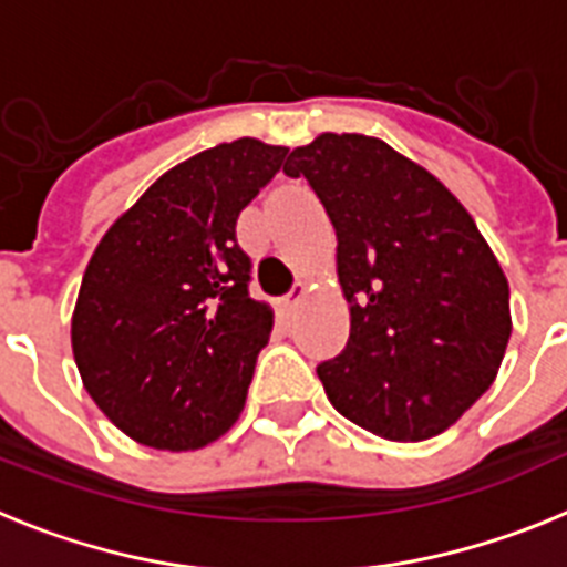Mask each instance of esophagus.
I'll list each match as a JSON object with an SVG mask.
<instances>
[{
	"instance_id": "1",
	"label": "esophagus",
	"mask_w": 567,
	"mask_h": 567,
	"mask_svg": "<svg viewBox=\"0 0 567 567\" xmlns=\"http://www.w3.org/2000/svg\"><path fill=\"white\" fill-rule=\"evenodd\" d=\"M303 298H307V284H295L292 292H289L287 298H284V309H287V312H292V309L298 307V303Z\"/></svg>"
}]
</instances>
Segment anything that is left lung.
Here are the masks:
<instances>
[{
	"label": "left lung",
	"mask_w": 567,
	"mask_h": 567,
	"mask_svg": "<svg viewBox=\"0 0 567 567\" xmlns=\"http://www.w3.org/2000/svg\"><path fill=\"white\" fill-rule=\"evenodd\" d=\"M338 235L349 340L318 365L329 403L394 443L437 437L485 394L511 338L508 278L468 209L380 138L320 133L289 153Z\"/></svg>",
	"instance_id": "8db88e82"
}]
</instances>
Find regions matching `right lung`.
Returning a JSON list of instances; mask_svg holds the SVG:
<instances>
[{
  "mask_svg": "<svg viewBox=\"0 0 567 567\" xmlns=\"http://www.w3.org/2000/svg\"><path fill=\"white\" fill-rule=\"evenodd\" d=\"M287 147L218 144L175 164L99 240L70 343L87 394L135 443L204 449L244 412L272 309L249 298L240 209Z\"/></svg>",
  "mask_w": 567,
  "mask_h": 567,
  "instance_id": "1",
  "label": "right lung"
}]
</instances>
